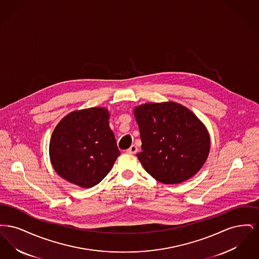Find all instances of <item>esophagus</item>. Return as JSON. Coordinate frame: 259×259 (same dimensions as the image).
<instances>
[{"instance_id": "esophagus-1", "label": "esophagus", "mask_w": 259, "mask_h": 259, "mask_svg": "<svg viewBox=\"0 0 259 259\" xmlns=\"http://www.w3.org/2000/svg\"><path fill=\"white\" fill-rule=\"evenodd\" d=\"M137 151H138V148H137L136 146H134V145L131 146L130 148L127 149V152H128V153H131V154H136Z\"/></svg>"}]
</instances>
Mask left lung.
<instances>
[{
	"label": "left lung",
	"mask_w": 259,
	"mask_h": 259,
	"mask_svg": "<svg viewBox=\"0 0 259 259\" xmlns=\"http://www.w3.org/2000/svg\"><path fill=\"white\" fill-rule=\"evenodd\" d=\"M142 140L137 154L145 170L165 185L181 184L203 167L209 156L208 129L176 102L146 103L134 109Z\"/></svg>",
	"instance_id": "1"
}]
</instances>
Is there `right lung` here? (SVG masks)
<instances>
[{"label":"right lung","mask_w":259,"mask_h":259,"mask_svg":"<svg viewBox=\"0 0 259 259\" xmlns=\"http://www.w3.org/2000/svg\"><path fill=\"white\" fill-rule=\"evenodd\" d=\"M106 108L74 111L56 125L50 139L53 169L67 182L90 188L110 172L120 155Z\"/></svg>","instance_id":"add662e5"}]
</instances>
